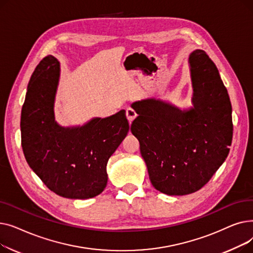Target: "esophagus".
Returning a JSON list of instances; mask_svg holds the SVG:
<instances>
[{"mask_svg":"<svg viewBox=\"0 0 253 253\" xmlns=\"http://www.w3.org/2000/svg\"><path fill=\"white\" fill-rule=\"evenodd\" d=\"M126 117H127V119H128L129 123L131 124L132 121H133V120L137 117V114H136V112H135L133 109L128 108V109L126 110Z\"/></svg>","mask_w":253,"mask_h":253,"instance_id":"1","label":"esophagus"}]
</instances>
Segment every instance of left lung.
Returning <instances> with one entry per match:
<instances>
[{"label":"left lung","mask_w":253,"mask_h":253,"mask_svg":"<svg viewBox=\"0 0 253 253\" xmlns=\"http://www.w3.org/2000/svg\"><path fill=\"white\" fill-rule=\"evenodd\" d=\"M193 108L181 111L156 98L131 104L137 137L153 187L170 196L195 193L227 159L233 138L232 105L218 70L206 52L189 56Z\"/></svg>","instance_id":"1"}]
</instances>
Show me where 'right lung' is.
<instances>
[{
    "mask_svg": "<svg viewBox=\"0 0 253 253\" xmlns=\"http://www.w3.org/2000/svg\"><path fill=\"white\" fill-rule=\"evenodd\" d=\"M59 75V61L52 55L32 75L20 119L23 154L50 191L69 199L93 198L106 187V164L126 137L129 123L122 110L83 126L58 125L54 101Z\"/></svg>",
    "mask_w": 253,
    "mask_h": 253,
    "instance_id": "right-lung-1",
    "label": "right lung"
}]
</instances>
